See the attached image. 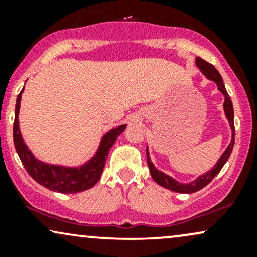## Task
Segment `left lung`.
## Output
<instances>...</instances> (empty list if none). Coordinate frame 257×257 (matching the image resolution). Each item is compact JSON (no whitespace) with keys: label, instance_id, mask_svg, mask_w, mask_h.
I'll return each mask as SVG.
<instances>
[{"label":"left lung","instance_id":"obj_1","mask_svg":"<svg viewBox=\"0 0 257 257\" xmlns=\"http://www.w3.org/2000/svg\"><path fill=\"white\" fill-rule=\"evenodd\" d=\"M196 64H197V66L200 69V71L204 73L206 77H208L209 79H211V81H214L215 83L217 84V88H219V89L222 91L223 95H225L223 108H225L226 117H227V119H228L229 124H231V128H232V140H231V144H229L228 147H227V150L223 152V155L221 156L219 162L215 164V167L213 168V169L209 170V172L204 174V175L199 176L196 181H192L191 184H186V185L180 184V182L175 181V180L170 178V176L166 175V174H163L162 172H158V170L155 168V166L151 163V161H150L149 151L146 150L147 166H149V168H150V173H151L152 179L155 180L158 185L163 186V187L168 188V190L174 191V192H179V193H193V192H197V191L202 190L203 187H205V186L208 185L209 182H210L211 180H213L215 176L220 173V170L222 169V167L225 166L227 159L229 158V156H231V153H232L233 145H234L235 132H234V119H233L234 118V113H233V105H232V100H231V98H229L228 93H227V90L225 88V84H223L222 77H221L219 71L215 69L214 65L209 64L208 61L204 60V59L197 58Z\"/></svg>","mask_w":257,"mask_h":257}]
</instances>
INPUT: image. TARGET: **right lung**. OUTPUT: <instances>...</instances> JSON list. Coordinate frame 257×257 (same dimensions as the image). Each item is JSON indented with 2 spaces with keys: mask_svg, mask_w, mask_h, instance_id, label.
I'll list each match as a JSON object with an SVG mask.
<instances>
[{
  "mask_svg": "<svg viewBox=\"0 0 257 257\" xmlns=\"http://www.w3.org/2000/svg\"><path fill=\"white\" fill-rule=\"evenodd\" d=\"M22 93L23 89L18 94L17 98L16 117H14L13 124V140L20 161H22L23 166L25 167L29 175L38 184L44 186L48 190L54 191V192L77 193L93 187L101 178L108 151H110L116 139L118 138V135L124 131L126 125L123 124L118 126V128L112 129V131L106 133L104 138H102L96 155L88 163H85L84 166L79 168L49 166V164L37 161L34 157V155L26 147L24 140L22 138V134H20L18 114H19Z\"/></svg>",
  "mask_w": 257,
  "mask_h": 257,
  "instance_id": "1",
  "label": "right lung"
}]
</instances>
